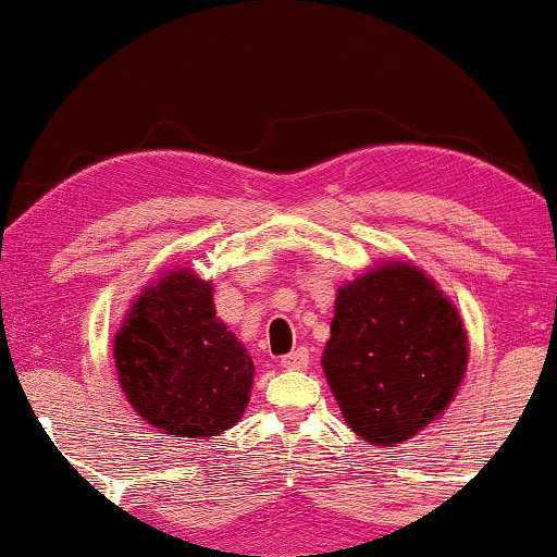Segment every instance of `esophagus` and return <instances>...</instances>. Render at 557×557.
Returning <instances> with one entry per match:
<instances>
[{
	"instance_id": "esophagus-1",
	"label": "esophagus",
	"mask_w": 557,
	"mask_h": 557,
	"mask_svg": "<svg viewBox=\"0 0 557 557\" xmlns=\"http://www.w3.org/2000/svg\"><path fill=\"white\" fill-rule=\"evenodd\" d=\"M281 366L292 368V371H296V368H307L309 366V350L307 348L292 350V352H288V356L281 358Z\"/></svg>"
}]
</instances>
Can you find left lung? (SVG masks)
Here are the masks:
<instances>
[{
  "label": "left lung",
  "instance_id": "1",
  "mask_svg": "<svg viewBox=\"0 0 557 557\" xmlns=\"http://www.w3.org/2000/svg\"><path fill=\"white\" fill-rule=\"evenodd\" d=\"M468 332L417 265L384 261L337 288L322 368L345 422L371 445H399L458 394Z\"/></svg>",
  "mask_w": 557,
  "mask_h": 557
}]
</instances>
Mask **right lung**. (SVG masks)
Here are the masks:
<instances>
[{
  "label": "right lung",
  "mask_w": 557,
  "mask_h": 557,
  "mask_svg": "<svg viewBox=\"0 0 557 557\" xmlns=\"http://www.w3.org/2000/svg\"><path fill=\"white\" fill-rule=\"evenodd\" d=\"M114 366L129 407L173 437H214L240 420L252 360L191 269L165 271L135 299L114 335Z\"/></svg>",
  "instance_id": "add662e5"
}]
</instances>
